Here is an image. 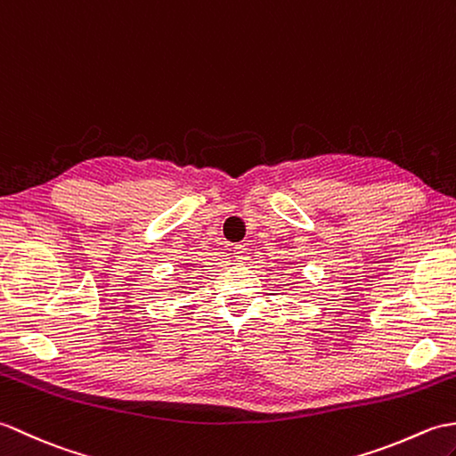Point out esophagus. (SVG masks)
Masks as SVG:
<instances>
[{
  "instance_id": "1",
  "label": "esophagus",
  "mask_w": 456,
  "mask_h": 456,
  "mask_svg": "<svg viewBox=\"0 0 456 456\" xmlns=\"http://www.w3.org/2000/svg\"><path fill=\"white\" fill-rule=\"evenodd\" d=\"M234 257H236L238 261H246V259L249 257L248 246H244V244H238V246H234Z\"/></svg>"
}]
</instances>
